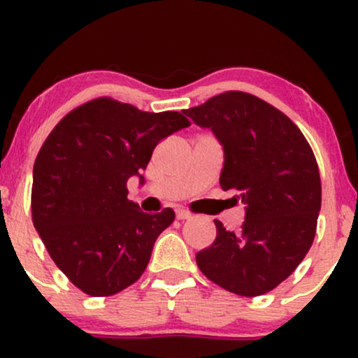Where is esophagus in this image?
I'll return each mask as SVG.
<instances>
[{
    "label": "esophagus",
    "mask_w": 358,
    "mask_h": 358,
    "mask_svg": "<svg viewBox=\"0 0 358 358\" xmlns=\"http://www.w3.org/2000/svg\"><path fill=\"white\" fill-rule=\"evenodd\" d=\"M190 217H192V213L188 210H183V208H178V210H176V219H178V220L190 219Z\"/></svg>",
    "instance_id": "34e87169"
}]
</instances>
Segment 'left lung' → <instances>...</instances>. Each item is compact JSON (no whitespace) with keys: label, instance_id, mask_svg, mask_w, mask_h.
Instances as JSON below:
<instances>
[{"label":"left lung","instance_id":"8db88e82","mask_svg":"<svg viewBox=\"0 0 358 358\" xmlns=\"http://www.w3.org/2000/svg\"><path fill=\"white\" fill-rule=\"evenodd\" d=\"M224 146L222 190L245 205L239 232L215 220L212 245L196 252L210 281L239 296L269 293L298 268L313 244L322 182L310 143L285 113L241 90L185 109Z\"/></svg>","mask_w":358,"mask_h":358}]
</instances>
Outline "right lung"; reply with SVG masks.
Instances as JSON below:
<instances>
[{
  "label": "right lung",
  "instance_id": "1",
  "mask_svg": "<svg viewBox=\"0 0 358 358\" xmlns=\"http://www.w3.org/2000/svg\"><path fill=\"white\" fill-rule=\"evenodd\" d=\"M187 126L176 110L145 113L97 97L62 117L40 148L31 219L57 268L89 296H113L145 273L175 212H141L126 183L163 138Z\"/></svg>",
  "mask_w": 358,
  "mask_h": 358
}]
</instances>
